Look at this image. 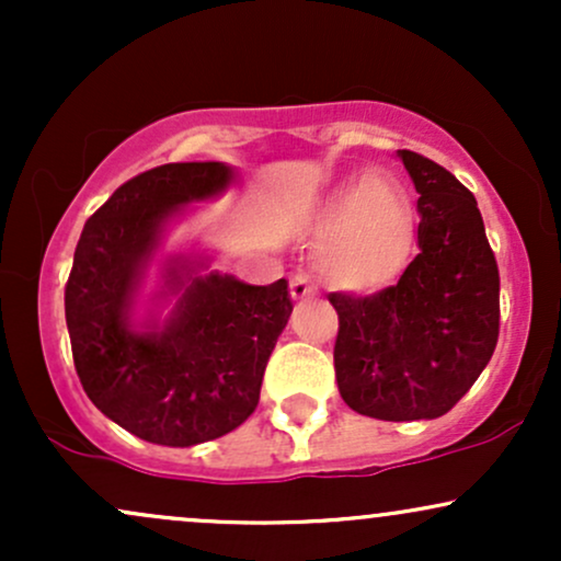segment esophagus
<instances>
[{"label": "esophagus", "instance_id": "obj_1", "mask_svg": "<svg viewBox=\"0 0 561 561\" xmlns=\"http://www.w3.org/2000/svg\"><path fill=\"white\" fill-rule=\"evenodd\" d=\"M317 295V287L308 279V274H293L289 276V298L293 300H308Z\"/></svg>", "mask_w": 561, "mask_h": 561}]
</instances>
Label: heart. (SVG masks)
Listing matches in <instances>:
<instances>
[{"label": "heart", "instance_id": "heart-1", "mask_svg": "<svg viewBox=\"0 0 561 561\" xmlns=\"http://www.w3.org/2000/svg\"><path fill=\"white\" fill-rule=\"evenodd\" d=\"M324 279L345 293H377L401 274L411 244L409 205L379 173H353L337 186L319 221Z\"/></svg>", "mask_w": 561, "mask_h": 561}]
</instances>
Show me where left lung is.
I'll return each instance as SVG.
<instances>
[{"mask_svg":"<svg viewBox=\"0 0 561 561\" xmlns=\"http://www.w3.org/2000/svg\"><path fill=\"white\" fill-rule=\"evenodd\" d=\"M420 199V253L382 293H332L343 401L385 422L437 420L482 375L499 340V266L478 199L454 173L398 150Z\"/></svg>","mask_w":561,"mask_h":561,"instance_id":"left-lung-1","label":"left lung"}]
</instances>
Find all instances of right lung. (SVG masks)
Wrapping results in <instances>:
<instances>
[{
	"instance_id": "obj_1",
	"label": "right lung",
	"mask_w": 561,
	"mask_h": 561,
	"mask_svg": "<svg viewBox=\"0 0 561 561\" xmlns=\"http://www.w3.org/2000/svg\"><path fill=\"white\" fill-rule=\"evenodd\" d=\"M234 176L227 163L139 173L76 244L66 287L76 371L89 401L147 443L190 448L240 427L293 313L285 279L259 287L210 272V255H163L186 208L224 195ZM152 265L159 285L147 294Z\"/></svg>"
}]
</instances>
